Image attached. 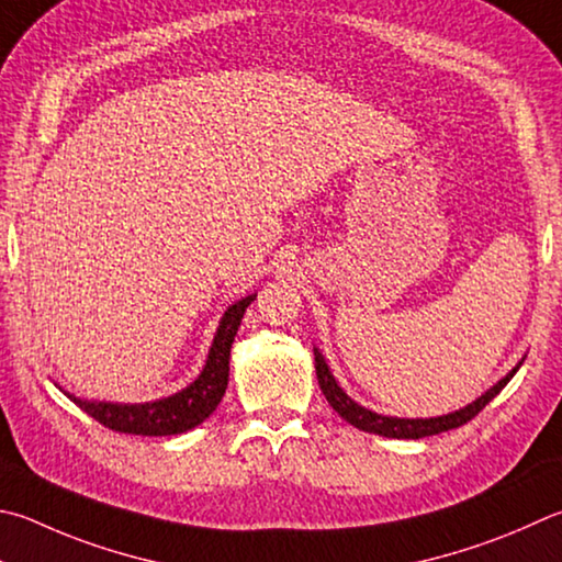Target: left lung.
<instances>
[{"label": "left lung", "mask_w": 562, "mask_h": 562, "mask_svg": "<svg viewBox=\"0 0 562 562\" xmlns=\"http://www.w3.org/2000/svg\"><path fill=\"white\" fill-rule=\"evenodd\" d=\"M521 366V363H518ZM518 366L506 373L502 381H498L494 387L476 397L474 403H469L467 407H459V411L450 413V415H440V417H387V415H379L363 407L359 403H353L349 395L341 391V385L336 383V379L326 366L324 356L314 349V369H316V379H319V387L322 393L326 395V401L339 413L346 423L359 427L363 432H373V435H383V437H395V440H420V437H430V435H440L447 430H454V427H462L464 423L472 420L484 407L494 401V397L502 393V387L514 379V373L518 371Z\"/></svg>", "instance_id": "left-lung-1"}]
</instances>
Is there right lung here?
<instances>
[{
  "label": "right lung",
  "mask_w": 562,
  "mask_h": 562,
  "mask_svg": "<svg viewBox=\"0 0 562 562\" xmlns=\"http://www.w3.org/2000/svg\"><path fill=\"white\" fill-rule=\"evenodd\" d=\"M255 300V294L231 304L218 324V331L213 336L211 351L206 366L199 373V379L183 391L161 397L151 403H100V401H80V397L66 393L80 411H86L93 420L110 427L115 432L127 435H145V437H165V435H181L191 427L201 425L206 417L216 411L223 393L228 387V361L231 346L236 339L243 314L248 304Z\"/></svg>",
  "instance_id": "add662e5"
}]
</instances>
